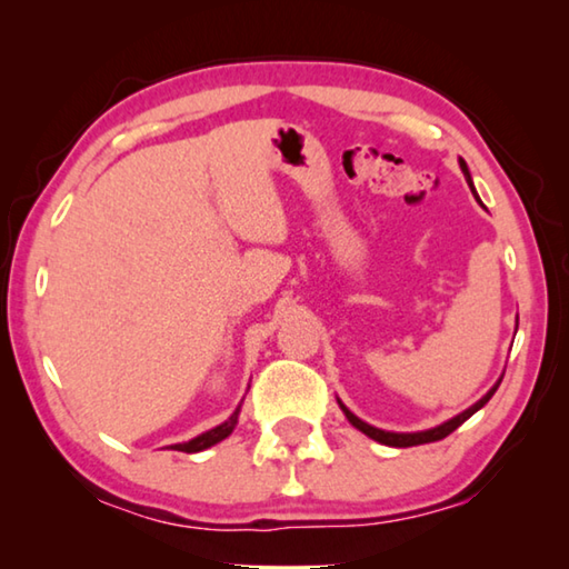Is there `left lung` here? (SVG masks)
Listing matches in <instances>:
<instances>
[{
    "mask_svg": "<svg viewBox=\"0 0 569 569\" xmlns=\"http://www.w3.org/2000/svg\"><path fill=\"white\" fill-rule=\"evenodd\" d=\"M459 168H461V172H465V178H467V182H469V188H471V192H475V186H471V176H469V170H467V162L465 160H459ZM499 383H502V379H499L492 389H489L485 397H481L477 403H471V407L467 409V411H461V413H457V417H451L449 421H445V423H439V427H435V429H427V431H411V435H397V431H383V429H377V427H371V423H366V421H361L359 417H356V413H351L349 409L343 407V403L339 401V407H341V411L346 413V419H349L356 429L359 431H363L366 437H371L373 441H379V445H387V447H417V445H429V441H439V439H445V437H449L451 431L455 429H459L461 423H465L471 413H477L481 407H485V403L495 397V391H497V387Z\"/></svg>",
    "mask_w": 569,
    "mask_h": 569,
    "instance_id": "8db88e82",
    "label": "left lung"
}]
</instances>
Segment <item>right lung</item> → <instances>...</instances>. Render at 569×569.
Wrapping results in <instances>:
<instances>
[{"instance_id":"right-lung-1","label":"right lung","mask_w":569,"mask_h":569,"mask_svg":"<svg viewBox=\"0 0 569 569\" xmlns=\"http://www.w3.org/2000/svg\"><path fill=\"white\" fill-rule=\"evenodd\" d=\"M238 411H240V407H238L233 413H230V419L220 423V427L210 429V431H206V435H200V437L190 439V441H182V445H172V449H178V451H188V455H192V451H203V449H208V447L218 445V441H223L226 437H230V431L236 429V423H238Z\"/></svg>"}]
</instances>
